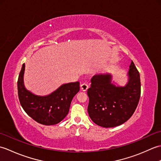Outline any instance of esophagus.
<instances>
[{"label":"esophagus","mask_w":161,"mask_h":161,"mask_svg":"<svg viewBox=\"0 0 161 161\" xmlns=\"http://www.w3.org/2000/svg\"><path fill=\"white\" fill-rule=\"evenodd\" d=\"M88 88V86L87 84L83 83V84H81V91H86Z\"/></svg>","instance_id":"34e87169"}]
</instances>
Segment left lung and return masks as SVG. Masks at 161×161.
<instances>
[{"instance_id":"1","label":"left lung","mask_w":161,"mask_h":161,"mask_svg":"<svg viewBox=\"0 0 161 161\" xmlns=\"http://www.w3.org/2000/svg\"><path fill=\"white\" fill-rule=\"evenodd\" d=\"M125 86L112 83L110 73L95 75L87 91L88 112L95 124L109 128L120 125L131 117L141 97V78L131 61Z\"/></svg>"}]
</instances>
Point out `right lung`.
Masks as SVG:
<instances>
[{
    "mask_svg": "<svg viewBox=\"0 0 161 161\" xmlns=\"http://www.w3.org/2000/svg\"><path fill=\"white\" fill-rule=\"evenodd\" d=\"M25 66L23 64L17 82L19 101L23 110L40 124H58L68 114L71 101L80 91V82L64 84L49 95H36L27 90L24 86Z\"/></svg>",
    "mask_w": 161,
    "mask_h": 161,
    "instance_id": "1",
    "label": "right lung"
}]
</instances>
